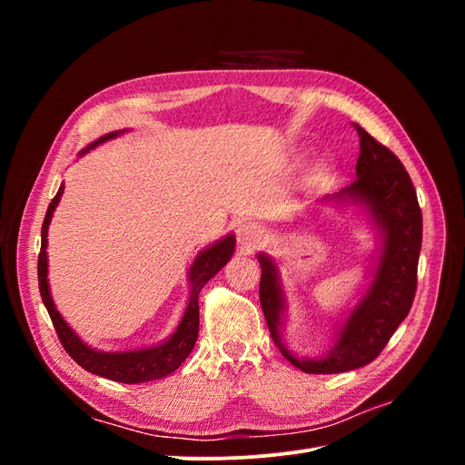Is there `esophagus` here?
Here are the masks:
<instances>
[{"label":"esophagus","instance_id":"34e87169","mask_svg":"<svg viewBox=\"0 0 465 465\" xmlns=\"http://www.w3.org/2000/svg\"><path fill=\"white\" fill-rule=\"evenodd\" d=\"M238 242L248 248H254L263 241V229L254 221H242L236 229Z\"/></svg>","mask_w":465,"mask_h":465}]
</instances>
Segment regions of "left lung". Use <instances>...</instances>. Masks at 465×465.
Returning <instances> with one entry per match:
<instances>
[{"mask_svg": "<svg viewBox=\"0 0 465 465\" xmlns=\"http://www.w3.org/2000/svg\"><path fill=\"white\" fill-rule=\"evenodd\" d=\"M353 125L361 139V154L355 166L357 180L351 182L341 193L367 203L384 232V248L369 292L353 308L335 347L326 357L301 361L281 345L279 326L283 297L277 283V270L270 258L258 256L262 265L260 302L273 343L294 367L308 374L347 372L372 362L410 314L417 291L423 215L413 182L396 154L376 142L359 124Z\"/></svg>", "mask_w": 465, "mask_h": 465, "instance_id": "8db88e82", "label": "left lung"}]
</instances>
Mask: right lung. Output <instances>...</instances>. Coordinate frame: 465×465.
Listing matches in <instances>:
<instances>
[{
    "mask_svg": "<svg viewBox=\"0 0 465 465\" xmlns=\"http://www.w3.org/2000/svg\"><path fill=\"white\" fill-rule=\"evenodd\" d=\"M118 135V132H112L104 137L98 139V142L91 143L85 151H91L98 143L106 142ZM81 153V154H83ZM64 193V186L54 195V200L48 205L45 223H42V241H40V254H38V287H40V297L45 302L46 311L50 314V320L58 333L64 349L67 355L72 357L79 367L85 369L87 372L98 374L114 380V382L122 384H139V382H149V380H157L166 374L174 372L186 357L192 353V349L198 340L200 331V306H198V294L207 281L213 277L221 267L229 262L234 252V236H227L224 241L211 246L209 250L202 252V254L195 258L192 270H190V301L186 306V312L182 316L180 326L176 328L174 335L171 340L164 341L163 345L142 349V351H128V353H101V351H93L85 343H83L79 337L74 333V330L67 326L60 312L55 311L52 302L50 291H48V262H46V236H48V224L52 219V213L55 205H58L60 198Z\"/></svg>",
    "mask_w": 465,
    "mask_h": 465,
    "instance_id": "add662e5",
    "label": "right lung"
}]
</instances>
